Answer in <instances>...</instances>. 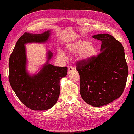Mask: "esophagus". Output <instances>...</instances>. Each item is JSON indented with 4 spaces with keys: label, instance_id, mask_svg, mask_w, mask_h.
Returning a JSON list of instances; mask_svg holds the SVG:
<instances>
[{
    "label": "esophagus",
    "instance_id": "obj_1",
    "mask_svg": "<svg viewBox=\"0 0 134 134\" xmlns=\"http://www.w3.org/2000/svg\"><path fill=\"white\" fill-rule=\"evenodd\" d=\"M74 70V68L71 66H68V74H69L71 72L73 71Z\"/></svg>",
    "mask_w": 134,
    "mask_h": 134
}]
</instances>
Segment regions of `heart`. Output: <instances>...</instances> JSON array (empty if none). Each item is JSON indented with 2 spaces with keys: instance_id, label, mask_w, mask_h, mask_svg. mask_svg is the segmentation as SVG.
Masks as SVG:
<instances>
[{
  "instance_id": "b5f03b06",
  "label": "heart",
  "mask_w": 134,
  "mask_h": 134,
  "mask_svg": "<svg viewBox=\"0 0 134 134\" xmlns=\"http://www.w3.org/2000/svg\"><path fill=\"white\" fill-rule=\"evenodd\" d=\"M66 50L70 54H76L77 58L79 60H87L94 56L97 51V48L94 44L87 40L81 39L78 41L68 44ZM58 56L65 58L66 55L62 50H58Z\"/></svg>"
}]
</instances>
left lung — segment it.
<instances>
[{
	"label": "left lung",
	"mask_w": 134,
	"mask_h": 134,
	"mask_svg": "<svg viewBox=\"0 0 134 134\" xmlns=\"http://www.w3.org/2000/svg\"><path fill=\"white\" fill-rule=\"evenodd\" d=\"M93 38L102 41L100 52L76 63L80 75V93L83 100L94 107L106 105L123 93L128 66L122 44L112 36L98 34Z\"/></svg>",
	"instance_id": "left-lung-1"
}]
</instances>
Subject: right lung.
Returning a JSON list of instances; mask_svg holds the SVG:
<instances>
[{
    "label": "right lung",
    "mask_w": 134,
    "mask_h": 134,
    "mask_svg": "<svg viewBox=\"0 0 134 134\" xmlns=\"http://www.w3.org/2000/svg\"><path fill=\"white\" fill-rule=\"evenodd\" d=\"M49 31L42 34H23L16 43L9 59V80L19 99L32 110L44 111L53 107L60 95V80L66 76L67 67L55 66L47 63L38 73L27 74L24 44L28 42H43L50 36ZM52 56L48 52V62Z\"/></svg>",
    "instance_id": "obj_1"
}]
</instances>
